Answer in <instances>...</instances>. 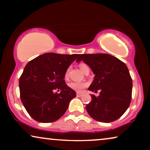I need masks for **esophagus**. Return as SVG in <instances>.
<instances>
[{"instance_id": "34e87169", "label": "esophagus", "mask_w": 150, "mask_h": 150, "mask_svg": "<svg viewBox=\"0 0 150 150\" xmlns=\"http://www.w3.org/2000/svg\"><path fill=\"white\" fill-rule=\"evenodd\" d=\"M76 96H78V97H81V96H83V93H79V92H78V93H76Z\"/></svg>"}]
</instances>
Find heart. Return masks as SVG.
Returning <instances> with one entry per match:
<instances>
[{"mask_svg":"<svg viewBox=\"0 0 150 150\" xmlns=\"http://www.w3.org/2000/svg\"><path fill=\"white\" fill-rule=\"evenodd\" d=\"M79 67L81 70L85 74L86 71L89 70V67L85 63H81L79 65ZM69 76V68H67L64 74L65 79H67ZM69 87L71 89H72L78 92H81L83 91V89L88 86V83L86 82H71L69 83Z\"/></svg>","mask_w":150,"mask_h":150,"instance_id":"b5f03b06","label":"heart"}]
</instances>
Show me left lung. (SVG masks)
Returning <instances> with one entry per match:
<instances>
[{"label": "left lung", "mask_w": 150, "mask_h": 150, "mask_svg": "<svg viewBox=\"0 0 150 150\" xmlns=\"http://www.w3.org/2000/svg\"><path fill=\"white\" fill-rule=\"evenodd\" d=\"M83 61L91 67L95 77L89 91L91 101L86 110L93 120L100 122H114L128 109L132 99V81L126 64L108 54H81L76 62Z\"/></svg>", "instance_id": "left-lung-1"}]
</instances>
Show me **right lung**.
<instances>
[{"instance_id":"1","label":"right lung","mask_w":150,"mask_h":150,"mask_svg":"<svg viewBox=\"0 0 150 150\" xmlns=\"http://www.w3.org/2000/svg\"><path fill=\"white\" fill-rule=\"evenodd\" d=\"M79 54L46 53L30 61L20 78V99L33 120L54 122L62 117L76 96L67 87L64 74ZM60 90L59 94L54 90Z\"/></svg>"}]
</instances>
